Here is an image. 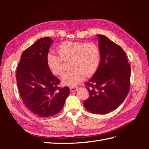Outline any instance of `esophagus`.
I'll use <instances>...</instances> for the list:
<instances>
[{
  "label": "esophagus",
  "instance_id": "1",
  "mask_svg": "<svg viewBox=\"0 0 149 149\" xmlns=\"http://www.w3.org/2000/svg\"><path fill=\"white\" fill-rule=\"evenodd\" d=\"M70 91L71 92H75V91H77L78 88H76V87H71L70 88Z\"/></svg>",
  "mask_w": 149,
  "mask_h": 149
}]
</instances>
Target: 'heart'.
<instances>
[{"mask_svg":"<svg viewBox=\"0 0 149 149\" xmlns=\"http://www.w3.org/2000/svg\"><path fill=\"white\" fill-rule=\"evenodd\" d=\"M58 56L52 53L47 56L49 70L56 76L64 73L65 67L62 60L70 61L72 69L61 78L63 84L75 86L81 83L87 76L93 75L97 71L101 60L100 47L94 43H86L68 41L61 43L57 48Z\"/></svg>","mask_w":149,"mask_h":149,"instance_id":"1","label":"heart"}]
</instances>
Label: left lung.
Returning a JSON list of instances; mask_svg holds the SVG:
<instances>
[{"mask_svg": "<svg viewBox=\"0 0 149 149\" xmlns=\"http://www.w3.org/2000/svg\"><path fill=\"white\" fill-rule=\"evenodd\" d=\"M101 62L86 83L89 97L83 104L88 111L106 114L116 109L130 89V66L124 51L105 35H97Z\"/></svg>", "mask_w": 149, "mask_h": 149, "instance_id": "left-lung-1", "label": "left lung"}]
</instances>
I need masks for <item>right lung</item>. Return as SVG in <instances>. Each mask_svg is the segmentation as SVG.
Segmentation results:
<instances>
[{
  "instance_id": "right-lung-1",
  "label": "right lung",
  "mask_w": 149,
  "mask_h": 149,
  "mask_svg": "<svg viewBox=\"0 0 149 149\" xmlns=\"http://www.w3.org/2000/svg\"><path fill=\"white\" fill-rule=\"evenodd\" d=\"M53 40H38L22 53L17 70V83L25 105L33 114L48 118L63 107L70 88H59L60 81L53 76L47 63V56Z\"/></svg>"
}]
</instances>
